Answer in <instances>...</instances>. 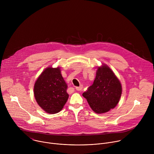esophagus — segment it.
I'll return each instance as SVG.
<instances>
[{"instance_id": "obj_1", "label": "esophagus", "mask_w": 154, "mask_h": 154, "mask_svg": "<svg viewBox=\"0 0 154 154\" xmlns=\"http://www.w3.org/2000/svg\"><path fill=\"white\" fill-rule=\"evenodd\" d=\"M82 89H83V86H82V85H80V86H79V87H76V88H75V90H76L77 91H81Z\"/></svg>"}]
</instances>
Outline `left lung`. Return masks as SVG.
<instances>
[{
    "label": "left lung",
    "instance_id": "left-lung-1",
    "mask_svg": "<svg viewBox=\"0 0 154 154\" xmlns=\"http://www.w3.org/2000/svg\"><path fill=\"white\" fill-rule=\"evenodd\" d=\"M122 94L119 80L108 66L98 67L93 84L82 94L93 110L98 114L104 113L114 108Z\"/></svg>",
    "mask_w": 154,
    "mask_h": 154
}]
</instances>
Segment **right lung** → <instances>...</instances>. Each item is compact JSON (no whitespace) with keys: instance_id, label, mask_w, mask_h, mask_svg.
Returning a JSON list of instances; mask_svg holds the SVG:
<instances>
[{"instance_id":"add662e5","label":"right lung","mask_w":154,"mask_h":154,"mask_svg":"<svg viewBox=\"0 0 154 154\" xmlns=\"http://www.w3.org/2000/svg\"><path fill=\"white\" fill-rule=\"evenodd\" d=\"M67 84L61 74L60 67H48L38 77L34 85V96L39 106L49 114L60 112L69 94Z\"/></svg>"}]
</instances>
